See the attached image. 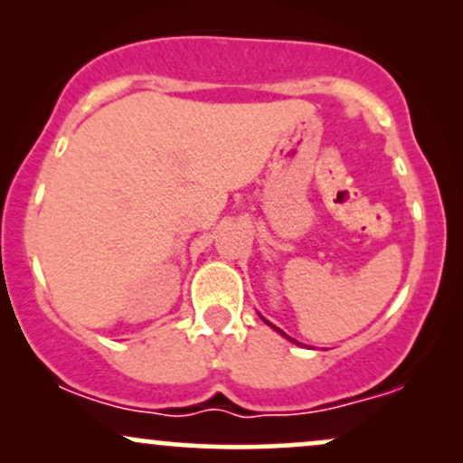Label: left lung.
I'll use <instances>...</instances> for the list:
<instances>
[{
    "instance_id": "left-lung-1",
    "label": "left lung",
    "mask_w": 463,
    "mask_h": 463,
    "mask_svg": "<svg viewBox=\"0 0 463 463\" xmlns=\"http://www.w3.org/2000/svg\"><path fill=\"white\" fill-rule=\"evenodd\" d=\"M274 328H276V326H274ZM276 331H279V333H280V335H285V333H283V331H280V328H276ZM291 342H294V339H291Z\"/></svg>"
}]
</instances>
